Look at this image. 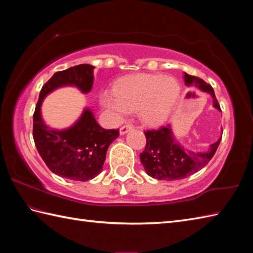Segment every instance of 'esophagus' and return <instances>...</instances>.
Returning <instances> with one entry per match:
<instances>
[{
	"instance_id": "1",
	"label": "esophagus",
	"mask_w": 253,
	"mask_h": 253,
	"mask_svg": "<svg viewBox=\"0 0 253 253\" xmlns=\"http://www.w3.org/2000/svg\"><path fill=\"white\" fill-rule=\"evenodd\" d=\"M133 129V126L131 125V124H126V125H124L121 127L120 129V133L121 135H125V133H127L129 130H132Z\"/></svg>"
}]
</instances>
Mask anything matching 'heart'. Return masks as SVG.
<instances>
[{
  "label": "heart",
  "instance_id": "b5f03b06",
  "mask_svg": "<svg viewBox=\"0 0 253 253\" xmlns=\"http://www.w3.org/2000/svg\"><path fill=\"white\" fill-rule=\"evenodd\" d=\"M180 84L170 76L138 74L122 78L114 92L101 94V104L117 115L138 111L149 126H160L169 120L180 98Z\"/></svg>",
  "mask_w": 253,
  "mask_h": 253
}]
</instances>
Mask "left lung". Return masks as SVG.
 <instances>
[{
    "label": "left lung",
    "instance_id": "obj_1",
    "mask_svg": "<svg viewBox=\"0 0 253 253\" xmlns=\"http://www.w3.org/2000/svg\"><path fill=\"white\" fill-rule=\"evenodd\" d=\"M185 84L188 87H196L208 92L213 98V106L221 110L213 88L201 78L185 73ZM147 144L140 160L149 176L159 180H178L197 173L204 168L215 154L221 138L212 143L204 152H193L186 150L176 140L170 125L161 127L158 130L144 131Z\"/></svg>",
    "mask_w": 253,
    "mask_h": 253
}]
</instances>
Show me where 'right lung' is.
<instances>
[{
	"label": "right lung",
	"mask_w": 253,
	"mask_h": 253,
	"mask_svg": "<svg viewBox=\"0 0 253 253\" xmlns=\"http://www.w3.org/2000/svg\"><path fill=\"white\" fill-rule=\"evenodd\" d=\"M93 66L89 64L57 72L42 87L34 113V140L40 157L53 173L64 178L88 181L103 168L110 144L120 136L118 129L102 128L90 109H84L79 120L66 129L45 125L41 104L45 96L57 88L74 85L88 93L93 84Z\"/></svg>",
	"instance_id": "right-lung-1"
}]
</instances>
